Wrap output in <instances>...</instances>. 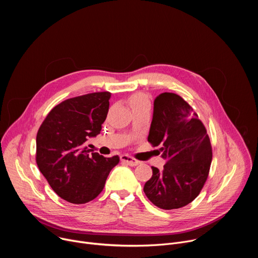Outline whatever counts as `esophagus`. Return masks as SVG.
I'll return each mask as SVG.
<instances>
[{"instance_id":"obj_1","label":"esophagus","mask_w":258,"mask_h":258,"mask_svg":"<svg viewBox=\"0 0 258 258\" xmlns=\"http://www.w3.org/2000/svg\"><path fill=\"white\" fill-rule=\"evenodd\" d=\"M120 159H121V162L126 163V164H128V165H131V166H136V165H138V164L140 163V161H138L137 159H135L134 157H132V156L127 155V154L121 155V156H120Z\"/></svg>"}]
</instances>
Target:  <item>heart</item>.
Returning <instances> with one entry per match:
<instances>
[{
    "label": "heart",
    "instance_id": "obj_1",
    "mask_svg": "<svg viewBox=\"0 0 258 258\" xmlns=\"http://www.w3.org/2000/svg\"><path fill=\"white\" fill-rule=\"evenodd\" d=\"M127 101L133 111H137V110H142V109H150L151 107L150 97L142 92L133 94Z\"/></svg>",
    "mask_w": 258,
    "mask_h": 258
}]
</instances>
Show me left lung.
<instances>
[{
	"label": "left lung",
	"mask_w": 258,
	"mask_h": 258,
	"mask_svg": "<svg viewBox=\"0 0 258 258\" xmlns=\"http://www.w3.org/2000/svg\"><path fill=\"white\" fill-rule=\"evenodd\" d=\"M148 142L161 145L166 163L163 170L152 166L153 174L144 186L146 196L165 210L188 205L200 194L212 160L204 124L180 96L162 93L154 101Z\"/></svg>",
	"instance_id": "obj_1"
}]
</instances>
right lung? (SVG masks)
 Listing matches in <instances>:
<instances>
[{"label": "right lung", "mask_w": 258, "mask_h": 258, "mask_svg": "<svg viewBox=\"0 0 258 258\" xmlns=\"http://www.w3.org/2000/svg\"><path fill=\"white\" fill-rule=\"evenodd\" d=\"M111 93L98 92L67 99L48 113L36 135L35 161L53 191L62 199L84 204L104 189L118 156L90 153L89 138L100 134Z\"/></svg>", "instance_id": "right-lung-1"}]
</instances>
